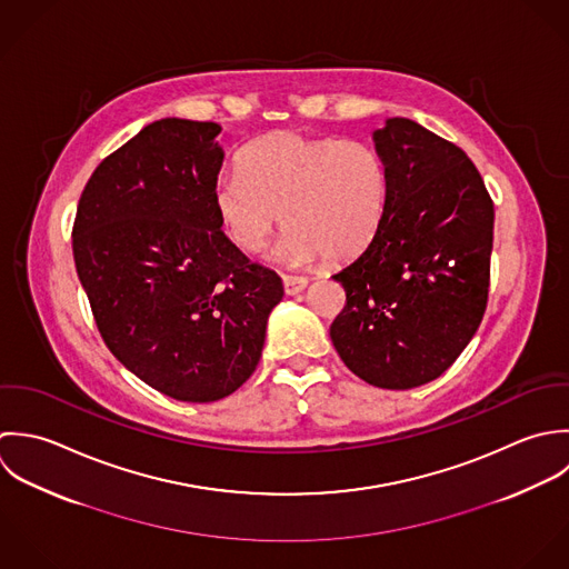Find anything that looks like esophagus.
<instances>
[{
    "mask_svg": "<svg viewBox=\"0 0 569 569\" xmlns=\"http://www.w3.org/2000/svg\"><path fill=\"white\" fill-rule=\"evenodd\" d=\"M308 288V277H297V274H283V290L286 295L295 297Z\"/></svg>",
    "mask_w": 569,
    "mask_h": 569,
    "instance_id": "1",
    "label": "esophagus"
}]
</instances>
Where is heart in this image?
<instances>
[{"label":"heart","mask_w":569,"mask_h":569,"mask_svg":"<svg viewBox=\"0 0 569 569\" xmlns=\"http://www.w3.org/2000/svg\"><path fill=\"white\" fill-rule=\"evenodd\" d=\"M239 173L216 182V211L228 237L259 252L288 224L274 254L306 266L323 252L342 261L360 252L387 211L389 176L380 151L353 138L272 131L239 153Z\"/></svg>","instance_id":"1"}]
</instances>
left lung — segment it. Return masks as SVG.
Returning <instances> with one entry per match:
<instances>
[{"instance_id": "left-lung-1", "label": "left lung", "mask_w": 569, "mask_h": 569, "mask_svg": "<svg viewBox=\"0 0 569 569\" xmlns=\"http://www.w3.org/2000/svg\"><path fill=\"white\" fill-rule=\"evenodd\" d=\"M373 142L387 211L335 274L345 308L330 337L365 382L413 389L442 376L483 319L495 207L472 160L416 120L387 118Z\"/></svg>"}]
</instances>
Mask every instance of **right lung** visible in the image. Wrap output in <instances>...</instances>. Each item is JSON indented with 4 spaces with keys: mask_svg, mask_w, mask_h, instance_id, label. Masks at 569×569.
<instances>
[{
    "mask_svg": "<svg viewBox=\"0 0 569 569\" xmlns=\"http://www.w3.org/2000/svg\"><path fill=\"white\" fill-rule=\"evenodd\" d=\"M222 127L162 118L88 180L72 228L79 279L116 358L156 391L213 402L254 371L281 277L222 232Z\"/></svg>",
    "mask_w": 569,
    "mask_h": 569,
    "instance_id": "right-lung-1",
    "label": "right lung"
}]
</instances>
